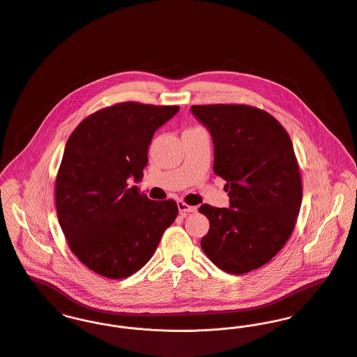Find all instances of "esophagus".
Returning a JSON list of instances; mask_svg holds the SVG:
<instances>
[{"mask_svg":"<svg viewBox=\"0 0 357 357\" xmlns=\"http://www.w3.org/2000/svg\"><path fill=\"white\" fill-rule=\"evenodd\" d=\"M178 209H179V212H181V215H182V216H186L188 213H194V212H197V206L188 205V204H185L183 201H179V202H178Z\"/></svg>","mask_w":357,"mask_h":357,"instance_id":"1","label":"esophagus"}]
</instances>
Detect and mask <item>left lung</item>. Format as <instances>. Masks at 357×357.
<instances>
[{"instance_id":"8db88e82","label":"left lung","mask_w":357,"mask_h":357,"mask_svg":"<svg viewBox=\"0 0 357 357\" xmlns=\"http://www.w3.org/2000/svg\"><path fill=\"white\" fill-rule=\"evenodd\" d=\"M190 110L212 136L213 171L229 197V208L198 209L211 224L201 248L221 271L245 275L268 264L294 231L303 189L292 141L269 112L251 106Z\"/></svg>"}]
</instances>
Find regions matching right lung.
<instances>
[{
	"instance_id": "add662e5",
	"label": "right lung",
	"mask_w": 357,
	"mask_h": 357,
	"mask_svg": "<svg viewBox=\"0 0 357 357\" xmlns=\"http://www.w3.org/2000/svg\"><path fill=\"white\" fill-rule=\"evenodd\" d=\"M178 106L119 103L86 116L68 139L55 182L58 221L82 264L125 278L153 255L178 216L174 199L152 201L139 182L155 132Z\"/></svg>"
}]
</instances>
